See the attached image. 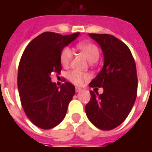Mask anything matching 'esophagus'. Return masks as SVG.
Segmentation results:
<instances>
[{
    "mask_svg": "<svg viewBox=\"0 0 152 152\" xmlns=\"http://www.w3.org/2000/svg\"><path fill=\"white\" fill-rule=\"evenodd\" d=\"M80 91H81V89H80V88H78V87H76V92L78 93L80 92Z\"/></svg>",
    "mask_w": 152,
    "mask_h": 152,
    "instance_id": "esophagus-1",
    "label": "esophagus"
}]
</instances>
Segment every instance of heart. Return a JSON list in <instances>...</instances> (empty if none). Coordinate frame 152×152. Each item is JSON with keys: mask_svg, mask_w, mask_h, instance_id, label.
Segmentation results:
<instances>
[{"mask_svg": "<svg viewBox=\"0 0 152 152\" xmlns=\"http://www.w3.org/2000/svg\"><path fill=\"white\" fill-rule=\"evenodd\" d=\"M76 48L85 53L86 58L89 62L94 63L99 59L100 52L98 46L92 42H82L76 45ZM72 59V52L70 48L64 47L60 53V62L63 67L69 66ZM89 75L87 73L81 72L76 70H73L67 74V79L76 86H81L86 80L89 79Z\"/></svg>", "mask_w": 152, "mask_h": 152, "instance_id": "obj_1", "label": "heart"}]
</instances>
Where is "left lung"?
Segmentation results:
<instances>
[{"label":"left lung","mask_w":152,"mask_h":152,"mask_svg":"<svg viewBox=\"0 0 152 152\" xmlns=\"http://www.w3.org/2000/svg\"><path fill=\"white\" fill-rule=\"evenodd\" d=\"M89 35L101 46L104 56L102 69L89 86L103 88V93L99 95L90 91L86 113L96 127L111 130L127 118L134 104L137 89L136 64L129 47L114 36Z\"/></svg>","instance_id":"left-lung-1"}]
</instances>
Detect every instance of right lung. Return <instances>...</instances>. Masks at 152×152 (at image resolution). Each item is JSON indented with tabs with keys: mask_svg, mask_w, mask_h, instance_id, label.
<instances>
[{
	"mask_svg": "<svg viewBox=\"0 0 152 152\" xmlns=\"http://www.w3.org/2000/svg\"><path fill=\"white\" fill-rule=\"evenodd\" d=\"M80 35L46 31L34 38L23 51L18 70L21 104L28 119L37 127L49 129L62 122L75 94V86L66 81L59 88L51 75L60 74V53Z\"/></svg>",
	"mask_w": 152,
	"mask_h": 152,
	"instance_id": "1",
	"label": "right lung"
}]
</instances>
